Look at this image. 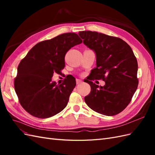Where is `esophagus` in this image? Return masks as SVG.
<instances>
[{"mask_svg":"<svg viewBox=\"0 0 155 155\" xmlns=\"http://www.w3.org/2000/svg\"><path fill=\"white\" fill-rule=\"evenodd\" d=\"M82 83V81L81 80V79H76V83L77 84H79V83Z\"/></svg>","mask_w":155,"mask_h":155,"instance_id":"1","label":"esophagus"}]
</instances>
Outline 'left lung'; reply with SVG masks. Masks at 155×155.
Here are the masks:
<instances>
[{
    "instance_id": "obj_1",
    "label": "left lung",
    "mask_w": 155,
    "mask_h": 155,
    "mask_svg": "<svg viewBox=\"0 0 155 155\" xmlns=\"http://www.w3.org/2000/svg\"><path fill=\"white\" fill-rule=\"evenodd\" d=\"M83 43L95 51L96 67L89 80L102 79L104 87L87 82L91 91L85 101L91 109L105 116L124 110L131 101L138 85V63L130 46L118 37L91 31L79 32Z\"/></svg>"
}]
</instances>
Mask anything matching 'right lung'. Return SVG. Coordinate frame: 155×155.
Here are the masks:
<instances>
[{
	"label": "right lung",
	"mask_w": 155,
	"mask_h": 155,
	"mask_svg": "<svg viewBox=\"0 0 155 155\" xmlns=\"http://www.w3.org/2000/svg\"><path fill=\"white\" fill-rule=\"evenodd\" d=\"M82 40L75 33L61 34L35 45L21 60L14 79V87L21 106L31 115L46 118L66 107L76 87L74 77L56 85L51 82L54 73L64 68V56Z\"/></svg>",
	"instance_id": "add662e5"
}]
</instances>
